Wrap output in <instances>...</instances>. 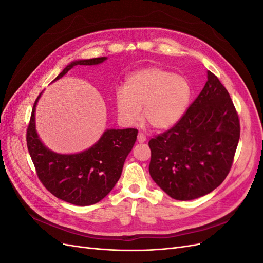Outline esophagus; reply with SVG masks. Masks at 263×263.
Here are the masks:
<instances>
[{
	"instance_id": "34e87169",
	"label": "esophagus",
	"mask_w": 263,
	"mask_h": 263,
	"mask_svg": "<svg viewBox=\"0 0 263 263\" xmlns=\"http://www.w3.org/2000/svg\"><path fill=\"white\" fill-rule=\"evenodd\" d=\"M137 140H138V142H145L147 140L146 135H144L142 133H139L138 136H137Z\"/></svg>"
}]
</instances>
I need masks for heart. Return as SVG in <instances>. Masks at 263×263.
Here are the masks:
<instances>
[{
    "instance_id": "b5f03b06",
    "label": "heart",
    "mask_w": 263,
    "mask_h": 263,
    "mask_svg": "<svg viewBox=\"0 0 263 263\" xmlns=\"http://www.w3.org/2000/svg\"><path fill=\"white\" fill-rule=\"evenodd\" d=\"M192 97L187 79L157 67L141 69L127 78L124 89L115 93L118 119L125 126L145 121L157 130L176 125L185 114Z\"/></svg>"
}]
</instances>
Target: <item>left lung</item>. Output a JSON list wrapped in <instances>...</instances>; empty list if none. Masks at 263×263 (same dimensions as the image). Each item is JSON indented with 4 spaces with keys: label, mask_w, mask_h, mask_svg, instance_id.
Masks as SVG:
<instances>
[{
    "label": "left lung",
    "mask_w": 263,
    "mask_h": 263,
    "mask_svg": "<svg viewBox=\"0 0 263 263\" xmlns=\"http://www.w3.org/2000/svg\"><path fill=\"white\" fill-rule=\"evenodd\" d=\"M240 125L225 86L211 71L203 90L171 129L149 141V173L170 197L190 201L225 180Z\"/></svg>",
    "instance_id": "obj_1"
}]
</instances>
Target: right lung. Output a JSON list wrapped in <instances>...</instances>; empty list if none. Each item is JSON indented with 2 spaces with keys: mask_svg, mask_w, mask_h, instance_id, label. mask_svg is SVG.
Listing matches in <instances>:
<instances>
[{
  "mask_svg": "<svg viewBox=\"0 0 263 263\" xmlns=\"http://www.w3.org/2000/svg\"><path fill=\"white\" fill-rule=\"evenodd\" d=\"M107 58L81 59L70 62L54 81L76 66H95ZM37 98L27 128V148L37 176L45 187L60 200L87 206L103 200L121 178L124 162L137 139L134 128L106 129L93 146L77 154H58L47 148L36 130Z\"/></svg>",
  "mask_w": 263,
  "mask_h": 263,
  "instance_id": "obj_1",
  "label": "right lung"
}]
</instances>
